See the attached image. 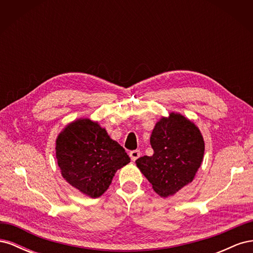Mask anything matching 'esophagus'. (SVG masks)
<instances>
[{
	"label": "esophagus",
	"mask_w": 253,
	"mask_h": 253,
	"mask_svg": "<svg viewBox=\"0 0 253 253\" xmlns=\"http://www.w3.org/2000/svg\"><path fill=\"white\" fill-rule=\"evenodd\" d=\"M139 156H140V151L139 150H134V151L129 152V157H131L133 162H135L137 158H139Z\"/></svg>",
	"instance_id": "esophagus-1"
}]
</instances>
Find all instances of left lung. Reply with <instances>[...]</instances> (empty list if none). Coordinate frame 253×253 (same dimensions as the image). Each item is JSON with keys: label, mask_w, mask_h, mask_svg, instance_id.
<instances>
[{"label": "left lung", "mask_w": 253, "mask_h": 253, "mask_svg": "<svg viewBox=\"0 0 253 253\" xmlns=\"http://www.w3.org/2000/svg\"><path fill=\"white\" fill-rule=\"evenodd\" d=\"M150 142L154 154L138 158L136 165L158 195H173L193 180L205 152L203 135L193 122L171 113L155 125Z\"/></svg>", "instance_id": "obj_1"}]
</instances>
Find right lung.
I'll return each mask as SVG.
<instances>
[{
  "label": "right lung",
  "mask_w": 253,
  "mask_h": 253,
  "mask_svg": "<svg viewBox=\"0 0 253 253\" xmlns=\"http://www.w3.org/2000/svg\"><path fill=\"white\" fill-rule=\"evenodd\" d=\"M56 157L63 178L93 198L101 196L115 173L131 160L105 128L88 118L72 122L59 134Z\"/></svg>",
  "instance_id": "add662e5"
}]
</instances>
